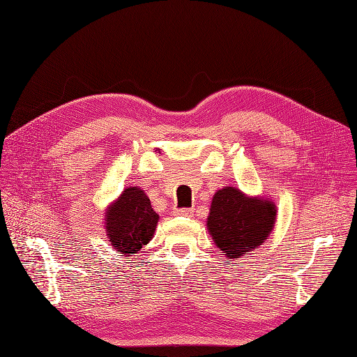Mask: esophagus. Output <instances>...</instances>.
I'll return each instance as SVG.
<instances>
[{"instance_id":"34e87169","label":"esophagus","mask_w":357,"mask_h":357,"mask_svg":"<svg viewBox=\"0 0 357 357\" xmlns=\"http://www.w3.org/2000/svg\"><path fill=\"white\" fill-rule=\"evenodd\" d=\"M192 208H176L174 213H175V215H185V217H188V215H191L192 214Z\"/></svg>"}]
</instances>
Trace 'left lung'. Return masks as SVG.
<instances>
[{"mask_svg":"<svg viewBox=\"0 0 357 357\" xmlns=\"http://www.w3.org/2000/svg\"><path fill=\"white\" fill-rule=\"evenodd\" d=\"M275 213L270 199L248 197L235 187H226L213 197L207 229L223 255L241 258L268 238Z\"/></svg>","mask_w":357,"mask_h":357,"instance_id":"8db88e82","label":"left lung"}]
</instances>
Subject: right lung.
<instances>
[{"label":"right lung","mask_w":357,"mask_h":357,"mask_svg":"<svg viewBox=\"0 0 357 357\" xmlns=\"http://www.w3.org/2000/svg\"><path fill=\"white\" fill-rule=\"evenodd\" d=\"M158 222L159 215L151 208L149 197L137 187L123 190L105 213L107 238L122 255L135 254L147 245Z\"/></svg>","instance_id":"right-lung-1"}]
</instances>
